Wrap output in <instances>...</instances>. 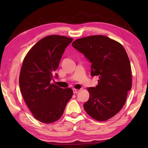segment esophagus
I'll list each match as a JSON object with an SVG mask.
<instances>
[{"label":"esophagus","instance_id":"1","mask_svg":"<svg viewBox=\"0 0 148 148\" xmlns=\"http://www.w3.org/2000/svg\"><path fill=\"white\" fill-rule=\"evenodd\" d=\"M79 91V89H73V92L74 93H75V94H76V93H77V92H78Z\"/></svg>","mask_w":148,"mask_h":148}]
</instances>
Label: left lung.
<instances>
[{"label":"left lung","mask_w":148,"mask_h":148,"mask_svg":"<svg viewBox=\"0 0 148 148\" xmlns=\"http://www.w3.org/2000/svg\"><path fill=\"white\" fill-rule=\"evenodd\" d=\"M72 46L91 62V76H98L97 87H88L89 99L84 104L89 116L105 121L117 114L132 87L129 57L119 42L103 35L77 39Z\"/></svg>","instance_id":"obj_1"}]
</instances>
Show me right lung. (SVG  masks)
<instances>
[{"label":"right lung","mask_w":148,"mask_h":148,"mask_svg":"<svg viewBox=\"0 0 148 148\" xmlns=\"http://www.w3.org/2000/svg\"><path fill=\"white\" fill-rule=\"evenodd\" d=\"M72 40L64 36L49 35L32 46L23 59L19 78L22 96L35 119L44 123L61 118L73 95L71 88L62 89L50 82Z\"/></svg>","instance_id":"obj_1"}]
</instances>
